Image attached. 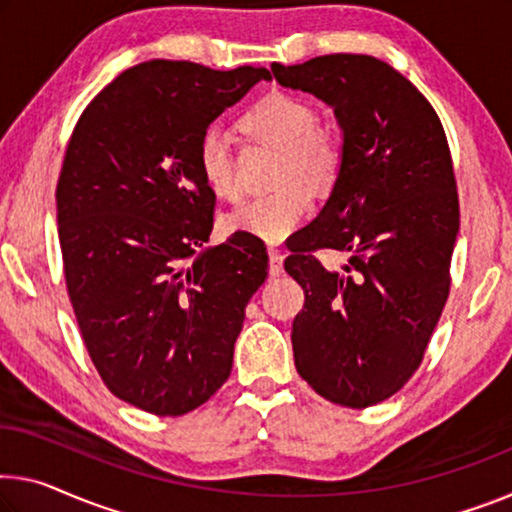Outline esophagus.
<instances>
[{"mask_svg":"<svg viewBox=\"0 0 512 512\" xmlns=\"http://www.w3.org/2000/svg\"><path fill=\"white\" fill-rule=\"evenodd\" d=\"M267 254H270V274L272 277H279V274L283 272V254L277 247L267 249Z\"/></svg>","mask_w":512,"mask_h":512,"instance_id":"esophagus-1","label":"esophagus"}]
</instances>
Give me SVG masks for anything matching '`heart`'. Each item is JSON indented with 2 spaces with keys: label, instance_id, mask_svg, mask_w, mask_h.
<instances>
[{
  "label": "heart",
  "instance_id": "1",
  "mask_svg": "<svg viewBox=\"0 0 512 512\" xmlns=\"http://www.w3.org/2000/svg\"><path fill=\"white\" fill-rule=\"evenodd\" d=\"M251 141L279 151L272 183L277 190L256 196L226 217L231 233L265 242H281L300 226L313 208V194L332 192L345 167V141L336 130L318 125L311 102L283 91L258 98L240 119ZM199 171L208 190L235 201L240 180L235 157L224 132L210 128L199 141Z\"/></svg>",
  "mask_w": 512,
  "mask_h": 512
}]
</instances>
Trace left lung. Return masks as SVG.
<instances>
[{"label": "left lung", "instance_id": "8db88e82", "mask_svg": "<svg viewBox=\"0 0 512 512\" xmlns=\"http://www.w3.org/2000/svg\"><path fill=\"white\" fill-rule=\"evenodd\" d=\"M272 75L332 105L345 141L341 180L283 263L304 288L295 366L329 403L364 410L416 373L451 293V151L426 96L380 59L325 54ZM320 248L350 250L346 272L325 271Z\"/></svg>", "mask_w": 512, "mask_h": 512}]
</instances>
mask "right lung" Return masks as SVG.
<instances>
[{
	"instance_id": "obj_1",
	"label": "right lung",
	"mask_w": 512,
	"mask_h": 512,
	"mask_svg": "<svg viewBox=\"0 0 512 512\" xmlns=\"http://www.w3.org/2000/svg\"><path fill=\"white\" fill-rule=\"evenodd\" d=\"M270 70L153 59L93 98L57 183L68 300L116 398L180 416L229 380L245 306L267 277L261 238L203 249L215 194L199 171L208 125Z\"/></svg>"
}]
</instances>
